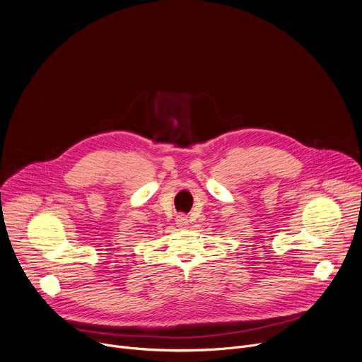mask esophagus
<instances>
[{
    "instance_id": "1",
    "label": "esophagus",
    "mask_w": 362,
    "mask_h": 362,
    "mask_svg": "<svg viewBox=\"0 0 362 362\" xmlns=\"http://www.w3.org/2000/svg\"><path fill=\"white\" fill-rule=\"evenodd\" d=\"M176 225H177L180 229L187 228V225H189L187 216H186V215H177V216H176Z\"/></svg>"
}]
</instances>
